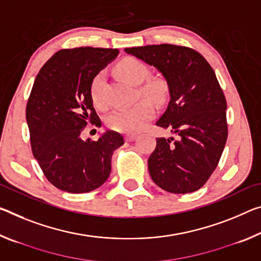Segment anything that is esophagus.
Masks as SVG:
<instances>
[{
	"label": "esophagus",
	"mask_w": 261,
	"mask_h": 261,
	"mask_svg": "<svg viewBox=\"0 0 261 261\" xmlns=\"http://www.w3.org/2000/svg\"><path fill=\"white\" fill-rule=\"evenodd\" d=\"M136 139V135H126L125 136V140L126 142H132V140Z\"/></svg>",
	"instance_id": "esophagus-1"
}]
</instances>
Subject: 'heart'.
Segmentation results:
<instances>
[{
    "instance_id": "obj_1",
    "label": "heart",
    "mask_w": 261,
    "mask_h": 261,
    "mask_svg": "<svg viewBox=\"0 0 261 261\" xmlns=\"http://www.w3.org/2000/svg\"><path fill=\"white\" fill-rule=\"evenodd\" d=\"M116 72L124 80L132 85H139L145 80L148 68L147 66L136 58H125L116 66ZM105 85V74L97 73L90 84V96L95 106L103 107L105 101L102 97V89ZM142 93L152 101L160 103L166 96V85L161 80L146 81L142 87ZM154 115V108L147 100H142L127 108L116 109L107 118V124L110 129L122 134H136L151 121Z\"/></svg>"
}]
</instances>
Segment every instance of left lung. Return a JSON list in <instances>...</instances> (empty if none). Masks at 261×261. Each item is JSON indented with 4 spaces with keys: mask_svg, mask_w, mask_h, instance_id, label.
<instances>
[{
    "mask_svg": "<svg viewBox=\"0 0 261 261\" xmlns=\"http://www.w3.org/2000/svg\"><path fill=\"white\" fill-rule=\"evenodd\" d=\"M166 79L168 107L156 125L176 138H156L148 172L173 194L203 187L220 163L227 138L226 100L212 66L195 49L173 44L125 48Z\"/></svg>",
    "mask_w": 261,
    "mask_h": 261,
    "instance_id": "left-lung-1",
    "label": "left lung"
}]
</instances>
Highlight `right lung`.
Returning a JSON list of instances; mask_svg holds the SVG:
<instances>
[{
	"label": "right lung",
	"instance_id": "add662e5",
	"mask_svg": "<svg viewBox=\"0 0 261 261\" xmlns=\"http://www.w3.org/2000/svg\"><path fill=\"white\" fill-rule=\"evenodd\" d=\"M117 55V48H63L35 80L27 105L32 153L46 179L64 192L88 193L102 186L114 151L124 144L111 130L96 142L81 138L87 123L101 125L90 96L93 77Z\"/></svg>",
	"mask_w": 261,
	"mask_h": 261
}]
</instances>
